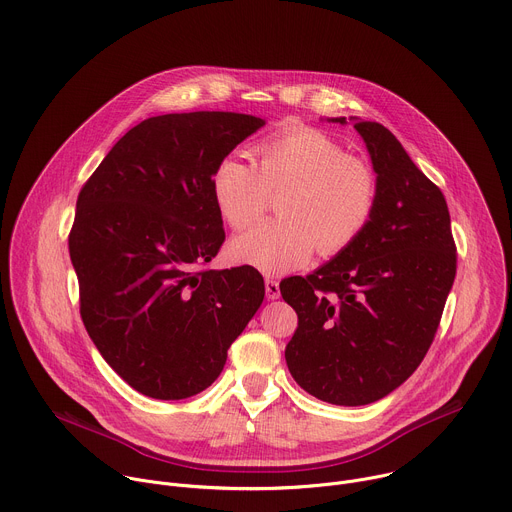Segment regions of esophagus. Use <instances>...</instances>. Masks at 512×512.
<instances>
[{
    "instance_id": "esophagus-1",
    "label": "esophagus",
    "mask_w": 512,
    "mask_h": 512,
    "mask_svg": "<svg viewBox=\"0 0 512 512\" xmlns=\"http://www.w3.org/2000/svg\"><path fill=\"white\" fill-rule=\"evenodd\" d=\"M265 296L267 300H277L281 296L279 281H275L273 277H265Z\"/></svg>"
}]
</instances>
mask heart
Instances as JSON below:
<instances>
[{"mask_svg": "<svg viewBox=\"0 0 512 512\" xmlns=\"http://www.w3.org/2000/svg\"><path fill=\"white\" fill-rule=\"evenodd\" d=\"M257 168L229 154L210 176L218 212L235 231L253 227L277 200L275 221H267L231 245V257L263 273L304 265L314 251L336 255L369 227L377 208L375 170L348 156L338 141L312 127L285 129L257 145Z\"/></svg>", "mask_w": 512, "mask_h": 512, "instance_id": "heart-1", "label": "heart"}]
</instances>
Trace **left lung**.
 <instances>
[{
    "label": "left lung",
    "mask_w": 512,
    "mask_h": 512,
    "mask_svg": "<svg viewBox=\"0 0 512 512\" xmlns=\"http://www.w3.org/2000/svg\"><path fill=\"white\" fill-rule=\"evenodd\" d=\"M346 123V117L332 119ZM377 172L369 227L306 277L281 281L298 328L285 346L296 383L320 401L369 405L427 354L456 277L450 212L437 188L377 121H356Z\"/></svg>",
    "instance_id": "1"
}]
</instances>
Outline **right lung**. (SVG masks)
<instances>
[{
  "label": "right lung",
  "instance_id": "right-lung-1",
  "mask_svg": "<svg viewBox=\"0 0 512 512\" xmlns=\"http://www.w3.org/2000/svg\"><path fill=\"white\" fill-rule=\"evenodd\" d=\"M263 125L229 111L150 117L79 192L68 251L81 318L109 367L145 397L210 387L263 302L255 267L202 269L225 241L212 170Z\"/></svg>",
  "mask_w": 512,
  "mask_h": 512
}]
</instances>
